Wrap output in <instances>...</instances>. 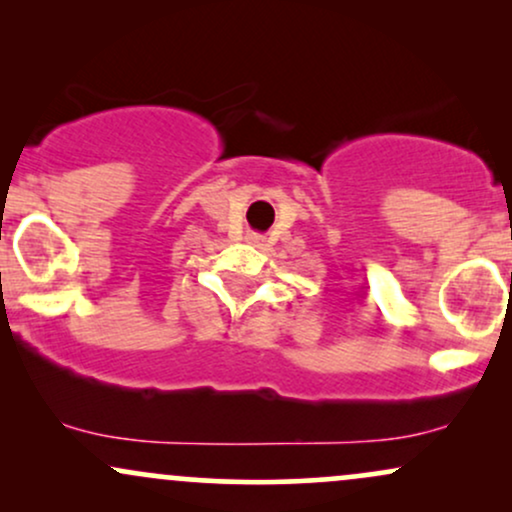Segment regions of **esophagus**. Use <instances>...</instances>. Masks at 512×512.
Returning <instances> with one entry per match:
<instances>
[{
	"label": "esophagus",
	"mask_w": 512,
	"mask_h": 512,
	"mask_svg": "<svg viewBox=\"0 0 512 512\" xmlns=\"http://www.w3.org/2000/svg\"><path fill=\"white\" fill-rule=\"evenodd\" d=\"M252 240V243H260V238H250Z\"/></svg>",
	"instance_id": "obj_1"
}]
</instances>
